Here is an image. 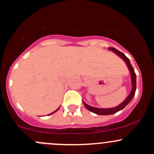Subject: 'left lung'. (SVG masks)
<instances>
[{
    "mask_svg": "<svg viewBox=\"0 0 154 154\" xmlns=\"http://www.w3.org/2000/svg\"><path fill=\"white\" fill-rule=\"evenodd\" d=\"M109 51H112V52H114L115 54H117L119 57H120L125 62L126 65H127V68H128L129 71L130 72V79H131V83H132V89L130 93L129 94V95L127 96V98L122 102V103L119 105V106L113 107V108H106V109H102V108H97V107H94V106H91L89 105L86 104L84 101H83V104L84 106H86V108L87 109H88L89 111L95 113L97 115H100V116H109V115H112L116 113L117 112L120 111V110L123 109L131 101L132 99L133 98L135 95V93H136V73H135L134 69H133V66H131L130 64V60L127 58V57L123 54V53L120 52L119 51H118L117 49L114 48H108Z\"/></svg>",
    "mask_w": 154,
    "mask_h": 154,
    "instance_id": "8db88e82",
    "label": "left lung"
}]
</instances>
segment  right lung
Wrapping results in <instances>:
<instances>
[{
    "instance_id": "add662e5",
    "label": "right lung",
    "mask_w": 154,
    "mask_h": 154,
    "mask_svg": "<svg viewBox=\"0 0 154 154\" xmlns=\"http://www.w3.org/2000/svg\"><path fill=\"white\" fill-rule=\"evenodd\" d=\"M60 109V107H59V108H58V109H57V110H56V111H54V112H52V113H51V114H49V115H48V116H50V115H51V114H53V113H54V112H57V110H58V109Z\"/></svg>"
}]
</instances>
